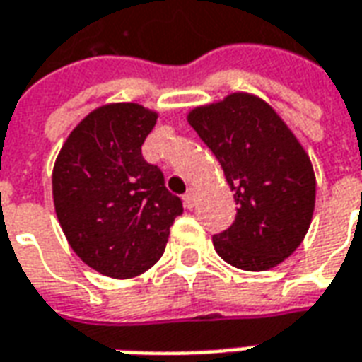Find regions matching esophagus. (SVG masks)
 I'll use <instances>...</instances> for the list:
<instances>
[{"instance_id": "obj_1", "label": "esophagus", "mask_w": 362, "mask_h": 362, "mask_svg": "<svg viewBox=\"0 0 362 362\" xmlns=\"http://www.w3.org/2000/svg\"><path fill=\"white\" fill-rule=\"evenodd\" d=\"M184 204L188 209H192L194 205H196V194H194V189H188L186 194H184Z\"/></svg>"}]
</instances>
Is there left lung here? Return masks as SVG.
Masks as SVG:
<instances>
[{
	"instance_id": "obj_1",
	"label": "left lung",
	"mask_w": 362,
	"mask_h": 362,
	"mask_svg": "<svg viewBox=\"0 0 362 362\" xmlns=\"http://www.w3.org/2000/svg\"><path fill=\"white\" fill-rule=\"evenodd\" d=\"M188 124L217 157L238 205L235 223L213 236L217 254L244 272L279 266L310 227L316 176L308 153L279 114L250 93L197 106Z\"/></svg>"
}]
</instances>
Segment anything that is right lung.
<instances>
[{
  "mask_svg": "<svg viewBox=\"0 0 362 362\" xmlns=\"http://www.w3.org/2000/svg\"><path fill=\"white\" fill-rule=\"evenodd\" d=\"M157 112L135 103L104 104L75 126L59 151L52 194L67 243L79 258L114 279L157 264L182 202L149 165L141 145Z\"/></svg>",
  "mask_w": 362,
  "mask_h": 362,
  "instance_id": "add662e5",
  "label": "right lung"
}]
</instances>
